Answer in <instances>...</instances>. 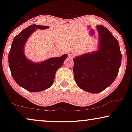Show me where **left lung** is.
<instances>
[{
  "label": "left lung",
  "instance_id": "left-lung-1",
  "mask_svg": "<svg viewBox=\"0 0 132 132\" xmlns=\"http://www.w3.org/2000/svg\"><path fill=\"white\" fill-rule=\"evenodd\" d=\"M98 50L73 59V73L77 86L90 93H99L109 86L118 75L121 63L118 41L102 25L97 26Z\"/></svg>",
  "mask_w": 132,
  "mask_h": 132
}]
</instances>
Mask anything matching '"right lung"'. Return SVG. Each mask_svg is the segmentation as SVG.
I'll return each instance as SVG.
<instances>
[{
    "label": "right lung",
    "mask_w": 132,
    "mask_h": 132,
    "mask_svg": "<svg viewBox=\"0 0 132 132\" xmlns=\"http://www.w3.org/2000/svg\"><path fill=\"white\" fill-rule=\"evenodd\" d=\"M47 26L32 24L14 37L9 52L8 63L12 76L21 87L30 92L48 89L53 84L55 73L62 65L68 55L51 57L43 62L35 63L25 56L24 47L29 37L37 29H46Z\"/></svg>",
    "instance_id": "1"
}]
</instances>
